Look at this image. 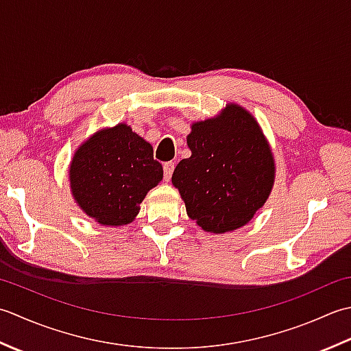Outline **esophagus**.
I'll return each instance as SVG.
<instances>
[{
	"mask_svg": "<svg viewBox=\"0 0 351 351\" xmlns=\"http://www.w3.org/2000/svg\"><path fill=\"white\" fill-rule=\"evenodd\" d=\"M174 162H167L165 165H163V176H165V180L169 182L171 180V176H173V171H174Z\"/></svg>",
	"mask_w": 351,
	"mask_h": 351,
	"instance_id": "obj_1",
	"label": "esophagus"
}]
</instances>
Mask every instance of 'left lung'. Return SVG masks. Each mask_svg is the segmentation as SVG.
I'll list each match as a JSON object with an SVG mask.
<instances>
[{
    "instance_id": "obj_1",
    "label": "left lung",
    "mask_w": 351,
    "mask_h": 351,
    "mask_svg": "<svg viewBox=\"0 0 351 351\" xmlns=\"http://www.w3.org/2000/svg\"><path fill=\"white\" fill-rule=\"evenodd\" d=\"M186 142L191 157L178 162L171 182L188 217L215 234L247 226L276 178L273 149L256 118L228 103L217 117L192 123Z\"/></svg>"
}]
</instances>
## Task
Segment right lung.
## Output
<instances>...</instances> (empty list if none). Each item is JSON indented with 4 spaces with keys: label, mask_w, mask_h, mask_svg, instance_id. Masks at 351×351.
I'll use <instances>...</instances> for the list:
<instances>
[{
    "label": "right lung",
    "mask_w": 351,
    "mask_h": 351,
    "mask_svg": "<svg viewBox=\"0 0 351 351\" xmlns=\"http://www.w3.org/2000/svg\"><path fill=\"white\" fill-rule=\"evenodd\" d=\"M163 178L152 144L119 123L83 141L69 162L68 180L77 206L95 223H133L149 189Z\"/></svg>",
    "instance_id": "1"
}]
</instances>
